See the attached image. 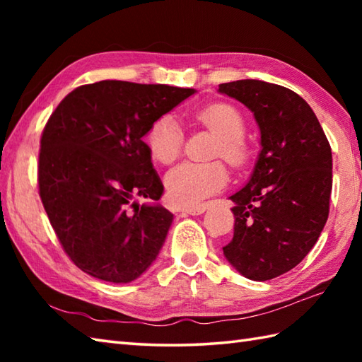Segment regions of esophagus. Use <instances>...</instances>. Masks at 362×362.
Masks as SVG:
<instances>
[{
    "instance_id": "1",
    "label": "esophagus",
    "mask_w": 362,
    "mask_h": 362,
    "mask_svg": "<svg viewBox=\"0 0 362 362\" xmlns=\"http://www.w3.org/2000/svg\"><path fill=\"white\" fill-rule=\"evenodd\" d=\"M206 210V205H197V206H187V209H183L187 214L189 216H199V214H202Z\"/></svg>"
}]
</instances>
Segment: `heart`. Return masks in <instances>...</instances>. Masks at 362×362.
<instances>
[{
	"instance_id": "obj_1",
	"label": "heart",
	"mask_w": 362,
	"mask_h": 362,
	"mask_svg": "<svg viewBox=\"0 0 362 362\" xmlns=\"http://www.w3.org/2000/svg\"><path fill=\"white\" fill-rule=\"evenodd\" d=\"M202 126L210 129L219 138L214 156L224 158L235 168H241L250 158V149L243 140L245 121L236 107L218 103L205 107L196 115ZM146 143L152 158L161 165H171L180 156L183 132L173 117L165 115L151 124L146 134ZM228 173L221 161L193 163L187 161L173 168L165 177L169 201L180 206H197L205 199L226 188Z\"/></svg>"
}]
</instances>
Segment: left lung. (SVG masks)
Listing matches in <instances>:
<instances>
[{"label": "left lung", "mask_w": 362, "mask_h": 362, "mask_svg": "<svg viewBox=\"0 0 362 362\" xmlns=\"http://www.w3.org/2000/svg\"><path fill=\"white\" fill-rule=\"evenodd\" d=\"M219 93L255 117L261 151L235 204L227 261L245 279L266 281L291 271L317 243L329 211L332 148L313 109L294 91L244 79L221 83Z\"/></svg>", "instance_id": "1"}]
</instances>
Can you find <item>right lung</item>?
I'll list each match as a JSON object with an SVG mask.
<instances>
[{"mask_svg": "<svg viewBox=\"0 0 362 362\" xmlns=\"http://www.w3.org/2000/svg\"><path fill=\"white\" fill-rule=\"evenodd\" d=\"M194 88L124 81L66 95L43 129L38 189L66 255L110 283L136 280L158 257L174 214L143 136ZM135 197L151 198L138 204Z\"/></svg>", "mask_w": 362, "mask_h": 362, "instance_id": "1", "label": "right lung"}]
</instances>
